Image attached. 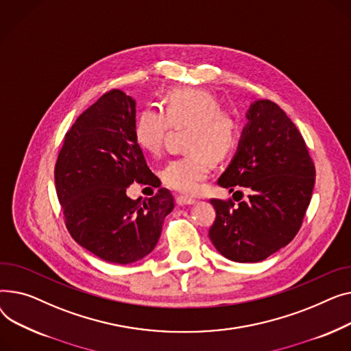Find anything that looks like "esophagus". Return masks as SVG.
I'll return each mask as SVG.
<instances>
[{
  "instance_id": "1",
  "label": "esophagus",
  "mask_w": 351,
  "mask_h": 351,
  "mask_svg": "<svg viewBox=\"0 0 351 351\" xmlns=\"http://www.w3.org/2000/svg\"><path fill=\"white\" fill-rule=\"evenodd\" d=\"M178 207H185V205H194L195 204V199L193 198H185V197H177L176 199Z\"/></svg>"
}]
</instances>
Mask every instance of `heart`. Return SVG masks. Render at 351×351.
Instances as JSON below:
<instances>
[{"mask_svg": "<svg viewBox=\"0 0 351 351\" xmlns=\"http://www.w3.org/2000/svg\"><path fill=\"white\" fill-rule=\"evenodd\" d=\"M166 112L156 106L144 109L134 126L136 143L144 152L157 156L171 125L191 129L187 141L191 154L171 160L162 170V181L178 193L194 194L208 177L211 160L221 161L234 150L237 123L222 112L214 95L198 89L171 92L166 99Z\"/></svg>", "mask_w": 351, "mask_h": 351, "instance_id": "1", "label": "heart"}]
</instances>
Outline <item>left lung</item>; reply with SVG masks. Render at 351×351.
Here are the masks:
<instances>
[{
  "instance_id": "obj_1",
  "label": "left lung",
  "mask_w": 351,
  "mask_h": 351,
  "mask_svg": "<svg viewBox=\"0 0 351 351\" xmlns=\"http://www.w3.org/2000/svg\"><path fill=\"white\" fill-rule=\"evenodd\" d=\"M237 153L218 184L246 187L248 199H211L217 218L208 237L226 259L255 263L289 243L311 204L316 171L306 143L293 121L265 99L245 114Z\"/></svg>"
}]
</instances>
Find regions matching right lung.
I'll return each instance as SVG.
<instances>
[{
  "instance_id": "obj_1",
  "label": "right lung",
  "mask_w": 351,
  "mask_h": 351,
  "mask_svg": "<svg viewBox=\"0 0 351 351\" xmlns=\"http://www.w3.org/2000/svg\"><path fill=\"white\" fill-rule=\"evenodd\" d=\"M136 100L112 90L82 113L66 133L55 166V187L72 238L95 256L128 265L147 256L174 208L166 189L132 199L134 181L157 177L134 138Z\"/></svg>"
}]
</instances>
